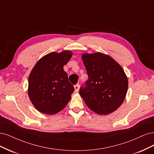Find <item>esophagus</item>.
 <instances>
[{
	"label": "esophagus",
	"instance_id": "34e87169",
	"mask_svg": "<svg viewBox=\"0 0 154 154\" xmlns=\"http://www.w3.org/2000/svg\"><path fill=\"white\" fill-rule=\"evenodd\" d=\"M74 88H75V92L77 93L79 91V84H76L75 86H74Z\"/></svg>",
	"mask_w": 154,
	"mask_h": 154
}]
</instances>
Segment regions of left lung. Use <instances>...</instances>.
<instances>
[{
  "label": "left lung",
  "instance_id": "obj_1",
  "mask_svg": "<svg viewBox=\"0 0 154 154\" xmlns=\"http://www.w3.org/2000/svg\"><path fill=\"white\" fill-rule=\"evenodd\" d=\"M88 79L79 93L87 106L98 115L115 111L125 100L128 79L122 67L110 56L101 52L82 55Z\"/></svg>",
  "mask_w": 154,
  "mask_h": 154
}]
</instances>
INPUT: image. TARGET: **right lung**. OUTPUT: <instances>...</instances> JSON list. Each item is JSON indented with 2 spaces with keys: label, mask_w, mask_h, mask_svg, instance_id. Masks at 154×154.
<instances>
[{
  "label": "right lung",
  "mask_w": 154,
  "mask_h": 154,
  "mask_svg": "<svg viewBox=\"0 0 154 154\" xmlns=\"http://www.w3.org/2000/svg\"><path fill=\"white\" fill-rule=\"evenodd\" d=\"M72 52H52L36 63L29 76L28 95L36 109L48 115H55L65 107L74 88L68 81L63 67Z\"/></svg>",
  "instance_id": "right-lung-1"
}]
</instances>
